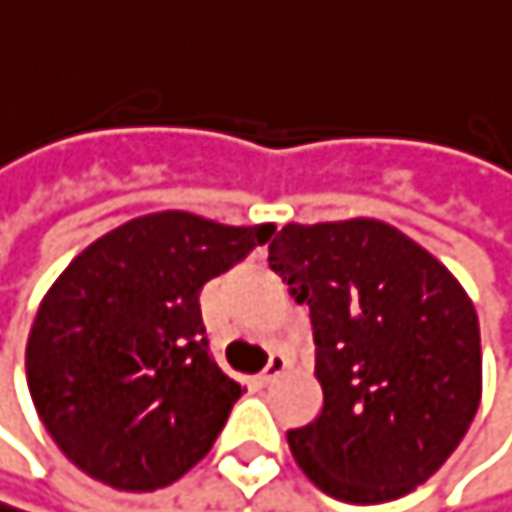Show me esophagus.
Instances as JSON below:
<instances>
[{
	"instance_id": "esophagus-1",
	"label": "esophagus",
	"mask_w": 512,
	"mask_h": 512,
	"mask_svg": "<svg viewBox=\"0 0 512 512\" xmlns=\"http://www.w3.org/2000/svg\"><path fill=\"white\" fill-rule=\"evenodd\" d=\"M285 370H288V358H285V355H279V352H273V355H270V361H267V367L258 373V382H261V385H270V382H273V379H279Z\"/></svg>"
}]
</instances>
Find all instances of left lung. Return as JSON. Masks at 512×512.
Wrapping results in <instances>:
<instances>
[{
    "label": "left lung",
    "instance_id": "8db88e82",
    "mask_svg": "<svg viewBox=\"0 0 512 512\" xmlns=\"http://www.w3.org/2000/svg\"><path fill=\"white\" fill-rule=\"evenodd\" d=\"M270 270L309 306L321 413L288 431L306 477L337 501L422 486L480 407V321L455 276L391 224H285Z\"/></svg>",
    "mask_w": 512,
    "mask_h": 512
}]
</instances>
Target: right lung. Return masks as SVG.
Listing matches in <instances>:
<instances>
[{"mask_svg":"<svg viewBox=\"0 0 512 512\" xmlns=\"http://www.w3.org/2000/svg\"><path fill=\"white\" fill-rule=\"evenodd\" d=\"M273 230L154 212L63 270L32 321L26 382L48 434L87 477L154 492L212 449L242 385L209 355L197 297Z\"/></svg>","mask_w":512,"mask_h":512,"instance_id":"obj_1","label":"right lung"}]
</instances>
